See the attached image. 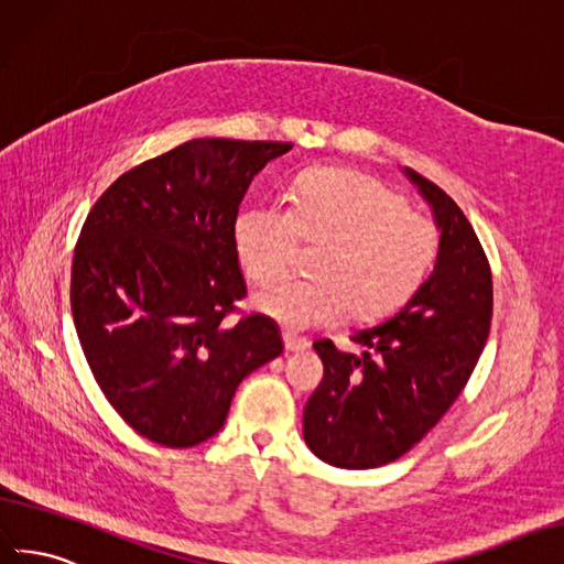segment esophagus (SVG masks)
<instances>
[{
    "label": "esophagus",
    "mask_w": 564,
    "mask_h": 564,
    "mask_svg": "<svg viewBox=\"0 0 564 564\" xmlns=\"http://www.w3.org/2000/svg\"><path fill=\"white\" fill-rule=\"evenodd\" d=\"M283 345H285L288 351H304V349L310 347V340H307V337H300V335H295L291 330H285L283 333Z\"/></svg>",
    "instance_id": "34e87169"
}]
</instances>
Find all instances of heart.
<instances>
[{
  "instance_id": "b5f03b06",
  "label": "heart",
  "mask_w": 564,
  "mask_h": 564,
  "mask_svg": "<svg viewBox=\"0 0 564 564\" xmlns=\"http://www.w3.org/2000/svg\"><path fill=\"white\" fill-rule=\"evenodd\" d=\"M321 246L310 281H279L257 293V310L291 333L378 318L423 285L437 257L434 224L406 198L357 170L302 174L291 205L260 203L238 215L234 243L250 281L283 276L295 246Z\"/></svg>"
}]
</instances>
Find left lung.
Masks as SVG:
<instances>
[{
    "instance_id": "left-lung-1",
    "label": "left lung",
    "mask_w": 564,
    "mask_h": 564,
    "mask_svg": "<svg viewBox=\"0 0 564 564\" xmlns=\"http://www.w3.org/2000/svg\"><path fill=\"white\" fill-rule=\"evenodd\" d=\"M440 229L434 271L380 326L357 330L361 354L316 340L324 380L304 406V442L324 463L368 470L421 442L452 409L489 337L491 269L468 217L413 170Z\"/></svg>"
}]
</instances>
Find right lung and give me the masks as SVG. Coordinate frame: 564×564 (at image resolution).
<instances>
[{
	"label": "right lung",
	"instance_id": "add662e5",
	"mask_svg": "<svg viewBox=\"0 0 564 564\" xmlns=\"http://www.w3.org/2000/svg\"><path fill=\"white\" fill-rule=\"evenodd\" d=\"M283 141L193 139L112 182L77 238L70 307L108 404L141 437L196 446L236 388L283 351L269 316L227 318L246 297L234 224Z\"/></svg>",
	"mask_w": 564,
	"mask_h": 564
}]
</instances>
